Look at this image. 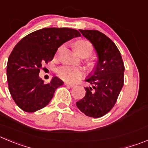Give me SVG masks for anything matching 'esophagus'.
<instances>
[{
  "label": "esophagus",
  "instance_id": "1",
  "mask_svg": "<svg viewBox=\"0 0 148 148\" xmlns=\"http://www.w3.org/2000/svg\"><path fill=\"white\" fill-rule=\"evenodd\" d=\"M65 86H69V87H73V86H75V85L74 84H69V83H64Z\"/></svg>",
  "mask_w": 148,
  "mask_h": 148
}]
</instances>
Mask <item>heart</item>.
Returning a JSON list of instances; mask_svg holds the SVG:
<instances>
[{"label":"heart","instance_id":"1","mask_svg":"<svg viewBox=\"0 0 148 148\" xmlns=\"http://www.w3.org/2000/svg\"><path fill=\"white\" fill-rule=\"evenodd\" d=\"M75 49L80 56H89L93 52V46L87 40H79L75 44ZM58 76L67 82H73L84 76V70L80 67L63 65L56 70Z\"/></svg>","mask_w":148,"mask_h":148}]
</instances>
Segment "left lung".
I'll return each mask as SVG.
<instances>
[{"instance_id": "obj_1", "label": "left lung", "mask_w": 148, "mask_h": 148, "mask_svg": "<svg viewBox=\"0 0 148 148\" xmlns=\"http://www.w3.org/2000/svg\"><path fill=\"white\" fill-rule=\"evenodd\" d=\"M79 32L94 46L98 60L86 79L92 86L85 87L86 95L76 106L86 116L98 118L116 103L124 84V64L116 45L104 34L97 30Z\"/></svg>"}]
</instances>
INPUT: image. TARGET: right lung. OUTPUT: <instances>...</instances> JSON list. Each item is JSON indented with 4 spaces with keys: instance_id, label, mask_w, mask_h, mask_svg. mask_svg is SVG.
Wrapping results in <instances>:
<instances>
[{
    "instance_id": "obj_1",
    "label": "right lung",
    "mask_w": 148,
    "mask_h": 148,
    "mask_svg": "<svg viewBox=\"0 0 148 148\" xmlns=\"http://www.w3.org/2000/svg\"><path fill=\"white\" fill-rule=\"evenodd\" d=\"M81 36L69 28H45L23 37L11 53L7 63L9 90L15 103L26 112H34L49 103L63 81L54 76L45 84L39 76L43 64L53 60L58 48Z\"/></svg>"
}]
</instances>
